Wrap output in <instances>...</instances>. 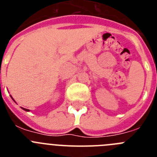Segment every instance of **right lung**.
Segmentation results:
<instances>
[{"instance_id":"1","label":"right lung","mask_w":157,"mask_h":157,"mask_svg":"<svg viewBox=\"0 0 157 157\" xmlns=\"http://www.w3.org/2000/svg\"><path fill=\"white\" fill-rule=\"evenodd\" d=\"M11 98H12V96H11ZM12 100H13V101H14V99H13V98H12ZM15 102H16V101H15ZM22 109H23V110H24V111H27V112H29V111H30V110H29V109H24V108H22Z\"/></svg>"}]
</instances>
